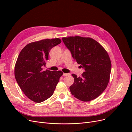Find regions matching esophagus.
<instances>
[{
	"instance_id": "34e87169",
	"label": "esophagus",
	"mask_w": 132,
	"mask_h": 132,
	"mask_svg": "<svg viewBox=\"0 0 132 132\" xmlns=\"http://www.w3.org/2000/svg\"><path fill=\"white\" fill-rule=\"evenodd\" d=\"M69 75V74H67V73H63V76H67V75Z\"/></svg>"
}]
</instances>
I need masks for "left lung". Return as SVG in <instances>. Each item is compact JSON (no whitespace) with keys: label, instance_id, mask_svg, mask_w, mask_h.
<instances>
[{"label":"left lung","instance_id":"left-lung-1","mask_svg":"<svg viewBox=\"0 0 132 132\" xmlns=\"http://www.w3.org/2000/svg\"><path fill=\"white\" fill-rule=\"evenodd\" d=\"M62 40L73 58L85 70L81 77L72 74L74 82L69 87L75 97L90 101L100 95L109 84L111 62L107 51L90 37L70 36Z\"/></svg>","mask_w":132,"mask_h":132}]
</instances>
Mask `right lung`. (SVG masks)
<instances>
[{"label": "right lung", "instance_id": "add662e5", "mask_svg": "<svg viewBox=\"0 0 132 132\" xmlns=\"http://www.w3.org/2000/svg\"><path fill=\"white\" fill-rule=\"evenodd\" d=\"M61 43L58 38L45 39L27 45L19 54L15 77L23 93L31 100L40 103L53 95L61 71H43L51 50Z\"/></svg>", "mask_w": 132, "mask_h": 132}]
</instances>
